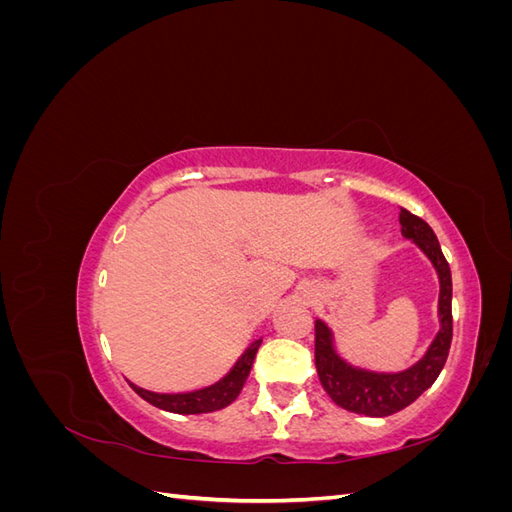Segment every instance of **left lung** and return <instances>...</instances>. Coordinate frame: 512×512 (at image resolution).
I'll return each mask as SVG.
<instances>
[{
  "label": "left lung",
  "instance_id": "left-lung-1",
  "mask_svg": "<svg viewBox=\"0 0 512 512\" xmlns=\"http://www.w3.org/2000/svg\"><path fill=\"white\" fill-rule=\"evenodd\" d=\"M399 224L401 235L425 254L438 275V333L414 365L401 371H371L344 359L335 346L333 329L316 318V369L320 384L339 408L354 414L389 416L408 408L436 382L451 350L453 280L438 237L427 222L406 209L399 213Z\"/></svg>",
  "mask_w": 512,
  "mask_h": 512
}]
</instances>
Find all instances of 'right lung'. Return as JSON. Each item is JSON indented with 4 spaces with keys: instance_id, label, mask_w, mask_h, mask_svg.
Wrapping results in <instances>:
<instances>
[{
    "instance_id": "right-lung-1",
    "label": "right lung",
    "mask_w": 512,
    "mask_h": 512,
    "mask_svg": "<svg viewBox=\"0 0 512 512\" xmlns=\"http://www.w3.org/2000/svg\"><path fill=\"white\" fill-rule=\"evenodd\" d=\"M260 344H262V337L254 339V342L243 350L237 363L230 367L226 376H222L218 382H213L209 386H203V389L188 391V393H153V391L141 389V386H136L132 382H130V386L136 395H141L145 401H149L151 406H156L166 412L205 414V412L222 410L239 397L247 376H250L254 356L258 352Z\"/></svg>"
}]
</instances>
